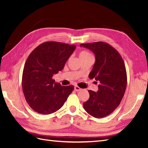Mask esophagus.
Returning <instances> with one entry per match:
<instances>
[{
	"mask_svg": "<svg viewBox=\"0 0 148 148\" xmlns=\"http://www.w3.org/2000/svg\"><path fill=\"white\" fill-rule=\"evenodd\" d=\"M82 89V88H80L79 86H75V91H79Z\"/></svg>",
	"mask_w": 148,
	"mask_h": 148,
	"instance_id": "esophagus-1",
	"label": "esophagus"
}]
</instances>
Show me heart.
<instances>
[{
	"label": "heart",
	"mask_w": 148,
	"mask_h": 148,
	"mask_svg": "<svg viewBox=\"0 0 148 148\" xmlns=\"http://www.w3.org/2000/svg\"><path fill=\"white\" fill-rule=\"evenodd\" d=\"M79 56L80 59H84V58H87L89 57H92L90 53L86 51H82L81 52L79 53Z\"/></svg>",
	"instance_id": "heart-1"
}]
</instances>
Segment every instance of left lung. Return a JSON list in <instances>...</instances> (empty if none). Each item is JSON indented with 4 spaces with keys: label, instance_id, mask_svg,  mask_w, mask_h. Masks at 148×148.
Returning <instances> with one entry per match:
<instances>
[{
    "label": "left lung",
    "instance_id": "obj_1",
    "mask_svg": "<svg viewBox=\"0 0 148 148\" xmlns=\"http://www.w3.org/2000/svg\"><path fill=\"white\" fill-rule=\"evenodd\" d=\"M92 51L96 62L89 75L100 84L97 92L88 90L89 99L83 103L84 110L96 118L110 115L119 106L124 96L127 84V71L119 52L105 42L81 44Z\"/></svg>",
    "mask_w": 148,
    "mask_h": 148
}]
</instances>
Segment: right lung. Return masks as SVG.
<instances>
[{
  "label": "right lung",
  "mask_w": 148,
  "mask_h": 148,
  "mask_svg": "<svg viewBox=\"0 0 148 148\" xmlns=\"http://www.w3.org/2000/svg\"><path fill=\"white\" fill-rule=\"evenodd\" d=\"M75 48V45L47 41L31 52L24 66L22 88L26 102L35 112L44 115L55 112L73 91V85L61 86L52 76L64 69Z\"/></svg>",
  "instance_id": "1"
}]
</instances>
